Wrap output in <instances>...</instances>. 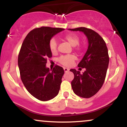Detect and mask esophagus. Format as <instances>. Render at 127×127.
<instances>
[{
	"mask_svg": "<svg viewBox=\"0 0 127 127\" xmlns=\"http://www.w3.org/2000/svg\"><path fill=\"white\" fill-rule=\"evenodd\" d=\"M63 68H64V70L65 72H68V71H69V68H66V67H64Z\"/></svg>",
	"mask_w": 127,
	"mask_h": 127,
	"instance_id": "esophagus-1",
	"label": "esophagus"
}]
</instances>
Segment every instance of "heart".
<instances>
[{
  "instance_id": "heart-1",
  "label": "heart",
  "mask_w": 127,
  "mask_h": 127,
  "mask_svg": "<svg viewBox=\"0 0 127 127\" xmlns=\"http://www.w3.org/2000/svg\"><path fill=\"white\" fill-rule=\"evenodd\" d=\"M64 39L67 41L72 46H74L76 50L78 52H81L82 51L83 46L79 44L80 38L78 34H75V33H68L64 36ZM49 47L52 54L56 53L57 51L58 43L56 39L54 37H52L49 40ZM75 60V57L74 55H64V56H62L60 58L59 62L63 65H65V66H69L73 63Z\"/></svg>"
}]
</instances>
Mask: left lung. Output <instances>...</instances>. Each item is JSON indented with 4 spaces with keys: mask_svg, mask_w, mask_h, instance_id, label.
I'll return each mask as SVG.
<instances>
[{
    "mask_svg": "<svg viewBox=\"0 0 127 127\" xmlns=\"http://www.w3.org/2000/svg\"><path fill=\"white\" fill-rule=\"evenodd\" d=\"M68 30L82 32L88 39V49L78 65L85 68V71L83 73L75 69L70 71L74 74L71 85L75 94L90 98L100 90L105 80L109 62L108 49L103 39L91 29L79 27Z\"/></svg>",
    "mask_w": 127,
    "mask_h": 127,
    "instance_id": "obj_1",
    "label": "left lung"
}]
</instances>
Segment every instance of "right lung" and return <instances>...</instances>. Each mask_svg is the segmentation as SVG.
Masks as SVG:
<instances>
[{
    "instance_id": "add662e5",
    "label": "right lung",
    "mask_w": 127,
    "mask_h": 127,
    "mask_svg": "<svg viewBox=\"0 0 127 127\" xmlns=\"http://www.w3.org/2000/svg\"><path fill=\"white\" fill-rule=\"evenodd\" d=\"M64 29L41 27L32 30L24 39L18 58L20 76L31 95L41 101L51 100L59 94L64 71L55 65L46 67L48 58L52 57L49 42Z\"/></svg>"
}]
</instances>
